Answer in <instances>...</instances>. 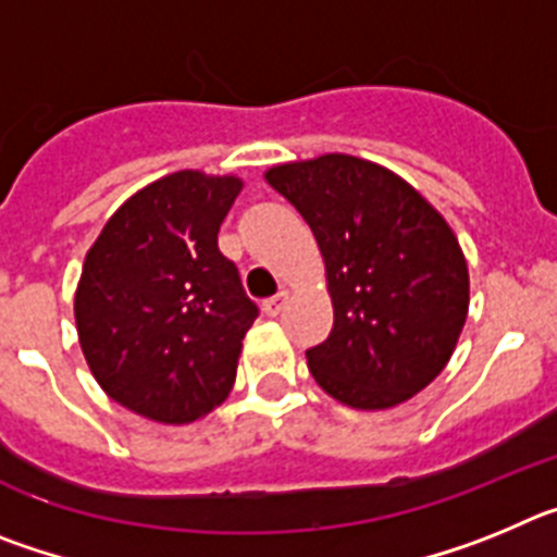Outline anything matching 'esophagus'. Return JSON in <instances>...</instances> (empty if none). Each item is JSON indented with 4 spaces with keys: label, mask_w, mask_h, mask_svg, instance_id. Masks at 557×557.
Listing matches in <instances>:
<instances>
[{
    "label": "esophagus",
    "mask_w": 557,
    "mask_h": 557,
    "mask_svg": "<svg viewBox=\"0 0 557 557\" xmlns=\"http://www.w3.org/2000/svg\"><path fill=\"white\" fill-rule=\"evenodd\" d=\"M287 301H289V293H287V289H284V293H278V295H273V298H268V301L262 304L264 314H270V318H275V314H278L284 307H287Z\"/></svg>",
    "instance_id": "34e87169"
}]
</instances>
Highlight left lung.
<instances>
[{
  "label": "left lung",
  "instance_id": "obj_1",
  "mask_svg": "<svg viewBox=\"0 0 557 557\" xmlns=\"http://www.w3.org/2000/svg\"><path fill=\"white\" fill-rule=\"evenodd\" d=\"M264 178L301 211L326 262L334 326L307 351L314 382L354 410L424 391L469 314V264L441 211L396 172L346 152L270 166Z\"/></svg>",
  "mask_w": 557,
  "mask_h": 557
}]
</instances>
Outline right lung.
I'll return each mask as SVG.
<instances>
[{"mask_svg":"<svg viewBox=\"0 0 557 557\" xmlns=\"http://www.w3.org/2000/svg\"><path fill=\"white\" fill-rule=\"evenodd\" d=\"M236 175L181 170L113 211L75 293L83 357L102 391L159 424H189L228 398L256 304L218 248Z\"/></svg>","mask_w":557,"mask_h":557,"instance_id":"1","label":"right lung"}]
</instances>
